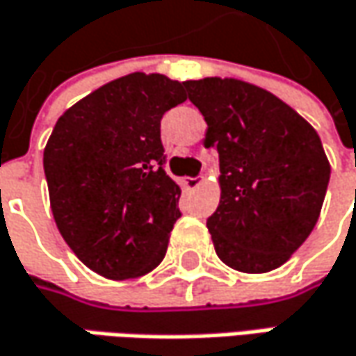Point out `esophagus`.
Instances as JSON below:
<instances>
[{"mask_svg": "<svg viewBox=\"0 0 356 356\" xmlns=\"http://www.w3.org/2000/svg\"><path fill=\"white\" fill-rule=\"evenodd\" d=\"M203 181H205L203 175H199V177H185L183 179V187H185L187 191H193V189H197V187L203 185Z\"/></svg>", "mask_w": 356, "mask_h": 356, "instance_id": "esophagus-1", "label": "esophagus"}]
</instances>
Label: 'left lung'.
Masks as SVG:
<instances>
[{
  "instance_id": "1",
  "label": "left lung",
  "mask_w": 356,
  "mask_h": 356,
  "mask_svg": "<svg viewBox=\"0 0 356 356\" xmlns=\"http://www.w3.org/2000/svg\"><path fill=\"white\" fill-rule=\"evenodd\" d=\"M220 153V205L207 220L216 254L243 274L280 268L314 229L330 163L312 124L238 78L185 82Z\"/></svg>"
}]
</instances>
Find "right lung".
Instances as JSON below:
<instances>
[{"mask_svg":"<svg viewBox=\"0 0 356 356\" xmlns=\"http://www.w3.org/2000/svg\"><path fill=\"white\" fill-rule=\"evenodd\" d=\"M185 82L133 72L96 88L58 118L44 171L58 232L108 280L149 274L181 216V187L163 169L161 118L187 100Z\"/></svg>","mask_w":356,"mask_h":356,"instance_id":"obj_1","label":"right lung"}]
</instances>
